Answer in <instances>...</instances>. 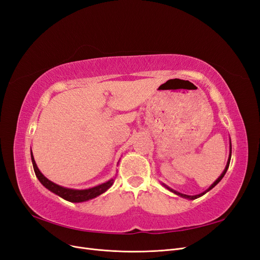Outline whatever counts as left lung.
I'll return each mask as SVG.
<instances>
[{"label":"left lung","mask_w":260,"mask_h":260,"mask_svg":"<svg viewBox=\"0 0 260 260\" xmlns=\"http://www.w3.org/2000/svg\"><path fill=\"white\" fill-rule=\"evenodd\" d=\"M231 153H232V145H231V139H230V152H229V157H228V161H226V165H225V168H224V170L222 171V174L218 177V179L215 181V182L212 183V184L207 188V190H205V191H204L203 193H200V194H198V195H186V194H182V193H180V192H178V191L174 190V188L169 187L168 185H166L165 183H161V185L166 187L167 190H169L170 192L175 193L176 195H179V196H181V198H183V199H186V200H195V199H199V198H201V196H203L204 194H206L208 191H210L212 187H215V186L220 182V181H221V179L224 177L225 172H226L228 168H229V165H230V160H231Z\"/></svg>","instance_id":"1"}]
</instances>
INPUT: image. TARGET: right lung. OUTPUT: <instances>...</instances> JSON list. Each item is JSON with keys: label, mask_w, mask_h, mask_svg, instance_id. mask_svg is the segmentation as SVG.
<instances>
[{"label": "right lung", "mask_w": 260, "mask_h": 260, "mask_svg": "<svg viewBox=\"0 0 260 260\" xmlns=\"http://www.w3.org/2000/svg\"><path fill=\"white\" fill-rule=\"evenodd\" d=\"M30 155H31V161H32L35 174H36L37 178L39 179V181L41 182V184L44 187L48 188V190L51 191L52 193L56 194L59 196V198L64 199L68 202H72V203H82V202H86V201H90L92 199L98 198V196L105 193L108 188L113 185L115 178H116V177H114L112 179H109L108 181H106V182H104V183L92 186L89 188H81V190H78V188L65 187V186H61V185H58L56 183L52 182L51 180L44 177V175L37 166L32 151L30 152Z\"/></svg>", "instance_id": "add662e5"}]
</instances>
